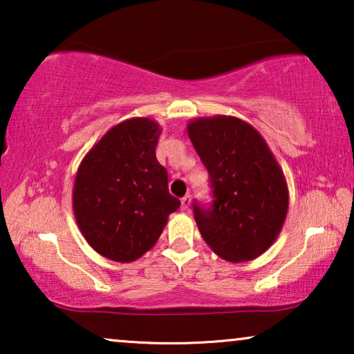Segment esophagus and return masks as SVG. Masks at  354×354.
<instances>
[{
  "mask_svg": "<svg viewBox=\"0 0 354 354\" xmlns=\"http://www.w3.org/2000/svg\"><path fill=\"white\" fill-rule=\"evenodd\" d=\"M190 200H192V198L188 196V195L183 196L182 200H180V203H182V209H183V211L188 209V206H190Z\"/></svg>",
  "mask_w": 354,
  "mask_h": 354,
  "instance_id": "obj_1",
  "label": "esophagus"
}]
</instances>
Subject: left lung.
<instances>
[{"label":"left lung","instance_id":"1","mask_svg":"<svg viewBox=\"0 0 354 354\" xmlns=\"http://www.w3.org/2000/svg\"><path fill=\"white\" fill-rule=\"evenodd\" d=\"M188 137L209 176L211 205L193 200V216L207 246L230 263L263 254L288 209L283 174L263 137L236 118L198 119Z\"/></svg>","mask_w":354,"mask_h":354}]
</instances>
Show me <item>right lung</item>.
I'll return each instance as SVG.
<instances>
[{"mask_svg": "<svg viewBox=\"0 0 354 354\" xmlns=\"http://www.w3.org/2000/svg\"><path fill=\"white\" fill-rule=\"evenodd\" d=\"M159 135L154 120L129 119L111 129L80 164L74 214L86 241L104 258L138 259L180 206L156 159Z\"/></svg>", "mask_w": 354, "mask_h": 354, "instance_id": "1", "label": "right lung"}]
</instances>
